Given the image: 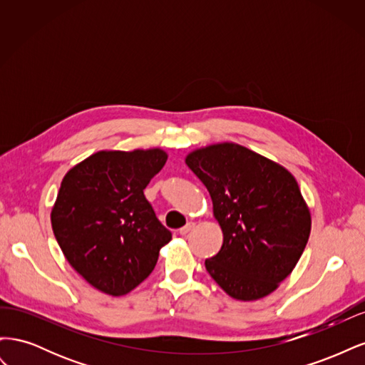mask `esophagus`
I'll return each instance as SVG.
<instances>
[{
  "instance_id": "1",
  "label": "esophagus",
  "mask_w": 365,
  "mask_h": 365,
  "mask_svg": "<svg viewBox=\"0 0 365 365\" xmlns=\"http://www.w3.org/2000/svg\"><path fill=\"white\" fill-rule=\"evenodd\" d=\"M193 228H195V222H189V224H185L182 228H180V235H181V236L189 235Z\"/></svg>"
}]
</instances>
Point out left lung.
<instances>
[{
  "label": "left lung",
  "mask_w": 365,
  "mask_h": 365,
  "mask_svg": "<svg viewBox=\"0 0 365 365\" xmlns=\"http://www.w3.org/2000/svg\"><path fill=\"white\" fill-rule=\"evenodd\" d=\"M222 228L224 244L205 268L230 297L252 302L271 294L302 257L311 213L294 176L235 143L189 153Z\"/></svg>",
  "instance_id": "obj_1"
}]
</instances>
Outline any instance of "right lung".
Listing matches in <instances>:
<instances>
[{
    "label": "right lung",
    "mask_w": 365,
    "mask_h": 365,
    "mask_svg": "<svg viewBox=\"0 0 365 365\" xmlns=\"http://www.w3.org/2000/svg\"><path fill=\"white\" fill-rule=\"evenodd\" d=\"M168 161L161 149L102 150L63 176L51 210L54 237L96 289L125 295L153 271L172 233L145 190Z\"/></svg>",
    "instance_id": "right-lung-1"
}]
</instances>
